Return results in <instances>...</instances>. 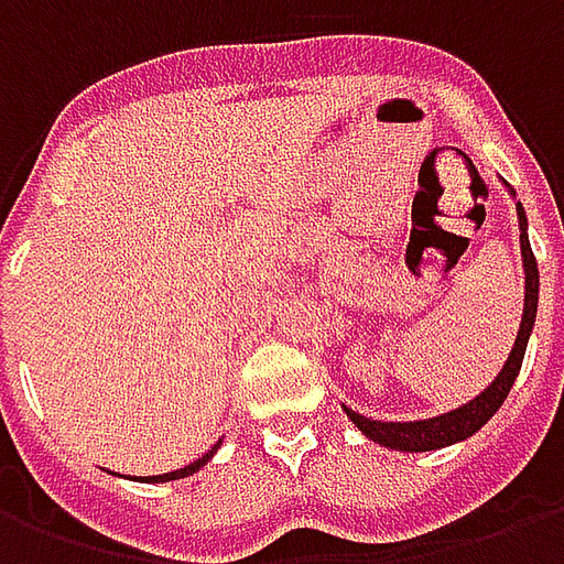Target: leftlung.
<instances>
[{"mask_svg":"<svg viewBox=\"0 0 564 564\" xmlns=\"http://www.w3.org/2000/svg\"><path fill=\"white\" fill-rule=\"evenodd\" d=\"M517 214H520L522 229L520 247L522 265H525V307H522V323L520 332H517V344H513V350H510L505 368L498 371V378L468 404H462V408L449 411V414L432 416V420H416V423H380V420H368V416L356 414L350 408H344L347 416L359 425L362 435L371 437V441H378L383 447L404 449V453L441 449L449 447V444H456V441L471 437L474 432L505 404L510 387H513V380L520 375L525 344H529V335H532L534 326V314H538V259H534L529 235H525V210H522V205H517Z\"/></svg>","mask_w":564,"mask_h":564,"instance_id":"left-lung-1","label":"left lung"}]
</instances>
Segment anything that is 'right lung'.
<instances>
[{
	"label": "right lung",
	"mask_w": 564,
	"mask_h": 564,
	"mask_svg": "<svg viewBox=\"0 0 564 564\" xmlns=\"http://www.w3.org/2000/svg\"><path fill=\"white\" fill-rule=\"evenodd\" d=\"M214 453H217V444H214V447L208 449V453H205V456H202V459H196V462H189V465H186V468H181V471H169V474H156V477H148V484H165V480H177V477H186V474H193V471H198V468H202V465H205V462L210 459V456H214Z\"/></svg>",
	"instance_id": "1"
}]
</instances>
